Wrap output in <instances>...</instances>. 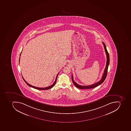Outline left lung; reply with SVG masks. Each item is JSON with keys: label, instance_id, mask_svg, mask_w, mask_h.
I'll use <instances>...</instances> for the list:
<instances>
[{"label": "left lung", "instance_id": "1", "mask_svg": "<svg viewBox=\"0 0 131 131\" xmlns=\"http://www.w3.org/2000/svg\"><path fill=\"white\" fill-rule=\"evenodd\" d=\"M102 42L103 45V46H104V47L105 53H106V54L107 62H106V67H105V69L104 71V73H103V75L102 77L101 78V80L99 82L96 83H94V84H93L91 85H89V86H82V85H80L77 84V83L76 82H75V81L73 80V75H72L71 77H72V82H73V84H74V85H75L76 87L78 88V89H93V88H95L96 87V86H99L101 84L103 83V82L105 80L106 76H107V75L108 67L110 63V57L109 55V53H108V51H107V49H106V46H105V44L104 42Z\"/></svg>", "mask_w": 131, "mask_h": 131}]
</instances>
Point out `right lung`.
<instances>
[{"label":"right lung","instance_id":"1","mask_svg":"<svg viewBox=\"0 0 131 131\" xmlns=\"http://www.w3.org/2000/svg\"><path fill=\"white\" fill-rule=\"evenodd\" d=\"M21 53H20V56H21ZM19 61L20 58L19 62ZM58 74H59V73H58V75H57V76H56V78L55 81V82H54L53 83V84H52L51 85V86H49L47 87L46 88H38L37 87L34 86H32V85H30V84H29L27 82L25 81V80L24 79V78H23V77H22V78H23V80H24V82L26 83V84L28 85V86H29L31 87L32 88H34V89H36L39 90H48L49 89H51V88H52L53 87V86L55 85L56 83V80H57V77H58Z\"/></svg>","mask_w":131,"mask_h":131}]
</instances>
